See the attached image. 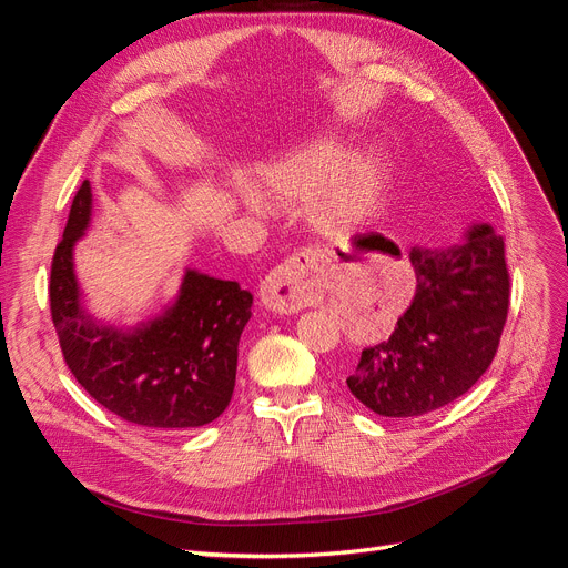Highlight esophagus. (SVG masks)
<instances>
[{
  "label": "esophagus",
  "mask_w": 568,
  "mask_h": 568,
  "mask_svg": "<svg viewBox=\"0 0 568 568\" xmlns=\"http://www.w3.org/2000/svg\"><path fill=\"white\" fill-rule=\"evenodd\" d=\"M315 255L311 251H298L294 257H288L284 265L270 272V277L263 282L261 298L265 307L277 315H294L305 307V288L307 274H311Z\"/></svg>",
  "instance_id": "obj_1"
}]
</instances>
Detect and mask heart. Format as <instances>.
<instances>
[{"mask_svg":"<svg viewBox=\"0 0 568 568\" xmlns=\"http://www.w3.org/2000/svg\"><path fill=\"white\" fill-rule=\"evenodd\" d=\"M255 186L274 201H311V217L326 234L355 230L379 211L388 186V165L379 151L348 153L322 142L274 161L255 173ZM255 205L253 196H244Z\"/></svg>","mask_w":568,"mask_h":568,"instance_id":"obj_1","label":"heart"}]
</instances>
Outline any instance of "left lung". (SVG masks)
Returning a JSON list of instances; mask_svg holds the SVG:
<instances>
[{
    "label": "left lung",
    "instance_id": "1",
    "mask_svg": "<svg viewBox=\"0 0 568 568\" xmlns=\"http://www.w3.org/2000/svg\"><path fill=\"white\" fill-rule=\"evenodd\" d=\"M409 261L415 298L346 379L382 417H422L467 393L490 367L509 311L505 239L490 225L443 251L415 246Z\"/></svg>",
    "mask_w": 568,
    "mask_h": 568
}]
</instances>
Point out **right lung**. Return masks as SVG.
Wrapping results in <instances>:
<instances>
[{"label":"right lung","mask_w":568,"mask_h":568,"mask_svg":"<svg viewBox=\"0 0 568 568\" xmlns=\"http://www.w3.org/2000/svg\"><path fill=\"white\" fill-rule=\"evenodd\" d=\"M92 189L84 180L54 257L51 322L68 369L113 415L159 432L211 424L227 409L239 338L251 320L253 296L236 282L186 270L178 301L134 329L97 324L80 303L73 246L90 225Z\"/></svg>","instance_id":"add662e5"}]
</instances>
